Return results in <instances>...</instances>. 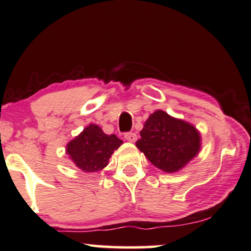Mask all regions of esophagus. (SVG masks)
<instances>
[{"label": "esophagus", "instance_id": "esophagus-1", "mask_svg": "<svg viewBox=\"0 0 251 251\" xmlns=\"http://www.w3.org/2000/svg\"><path fill=\"white\" fill-rule=\"evenodd\" d=\"M125 139L128 141V142H132V143H134L135 142V141L137 140V136H136V134L135 133H132V132H129V133H125Z\"/></svg>", "mask_w": 251, "mask_h": 251}]
</instances>
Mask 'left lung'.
<instances>
[{
	"mask_svg": "<svg viewBox=\"0 0 251 251\" xmlns=\"http://www.w3.org/2000/svg\"><path fill=\"white\" fill-rule=\"evenodd\" d=\"M135 143L149 161L165 173H176L201 149V135L190 123L172 117L164 110L149 116Z\"/></svg>",
	"mask_w": 251,
	"mask_h": 251,
	"instance_id": "1",
	"label": "left lung"
}]
</instances>
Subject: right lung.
I'll return each instance as SVG.
<instances>
[{
	"instance_id": "obj_1",
	"label": "right lung",
	"mask_w": 251,
	"mask_h": 251,
	"mask_svg": "<svg viewBox=\"0 0 251 251\" xmlns=\"http://www.w3.org/2000/svg\"><path fill=\"white\" fill-rule=\"evenodd\" d=\"M123 144L115 134L107 135L100 126L90 124L66 147V153L76 167L86 173L102 171L111 154Z\"/></svg>"
}]
</instances>
